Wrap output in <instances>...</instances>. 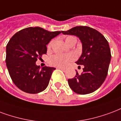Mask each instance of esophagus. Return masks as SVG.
<instances>
[{"label": "esophagus", "instance_id": "esophagus-1", "mask_svg": "<svg viewBox=\"0 0 121 121\" xmlns=\"http://www.w3.org/2000/svg\"><path fill=\"white\" fill-rule=\"evenodd\" d=\"M58 69H61V70L64 71V72H65V70H66V69H65V68H63V67H58Z\"/></svg>", "mask_w": 121, "mask_h": 121}]
</instances>
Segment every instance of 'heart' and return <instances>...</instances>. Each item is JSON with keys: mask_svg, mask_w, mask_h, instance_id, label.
<instances>
[{"mask_svg": "<svg viewBox=\"0 0 121 121\" xmlns=\"http://www.w3.org/2000/svg\"><path fill=\"white\" fill-rule=\"evenodd\" d=\"M65 40L66 43L69 45L74 41H76V38L72 36H68L65 38ZM51 45L52 42H51L47 46L48 49L51 48ZM74 58H75V56L73 54H56L49 58V62L51 65L61 67H65V65H67L70 61L74 60Z\"/></svg>", "mask_w": 121, "mask_h": 121, "instance_id": "1", "label": "heart"}]
</instances>
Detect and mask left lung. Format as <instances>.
<instances>
[{"mask_svg": "<svg viewBox=\"0 0 121 121\" xmlns=\"http://www.w3.org/2000/svg\"><path fill=\"white\" fill-rule=\"evenodd\" d=\"M63 35L78 36L82 43L83 52L76 63L84 66L83 72L68 79L70 88L81 95L94 92L101 86L108 74L111 52L108 41L101 33L88 26H76Z\"/></svg>", "mask_w": 121, "mask_h": 121, "instance_id": "obj_1", "label": "left lung"}]
</instances>
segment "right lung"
Masks as SVG:
<instances>
[{"label": "right lung", "instance_id": "add662e5", "mask_svg": "<svg viewBox=\"0 0 121 121\" xmlns=\"http://www.w3.org/2000/svg\"><path fill=\"white\" fill-rule=\"evenodd\" d=\"M61 31L50 32L40 27L20 30L11 37L6 46V66L18 88L29 94H37L47 88L54 70L40 69L36 61L47 52V45Z\"/></svg>", "mask_w": 121, "mask_h": 121}]
</instances>
